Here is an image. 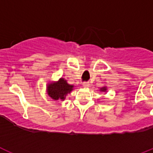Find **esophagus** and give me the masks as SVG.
Returning a JSON list of instances; mask_svg holds the SVG:
<instances>
[{
    "mask_svg": "<svg viewBox=\"0 0 153 153\" xmlns=\"http://www.w3.org/2000/svg\"><path fill=\"white\" fill-rule=\"evenodd\" d=\"M82 85L84 87H88L89 86V82H85L82 83Z\"/></svg>",
    "mask_w": 153,
    "mask_h": 153,
    "instance_id": "obj_1",
    "label": "esophagus"
}]
</instances>
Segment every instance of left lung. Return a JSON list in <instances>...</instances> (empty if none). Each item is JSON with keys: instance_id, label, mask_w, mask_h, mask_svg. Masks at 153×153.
Returning <instances> with one entry per match:
<instances>
[{"instance_id": "obj_1", "label": "left lung", "mask_w": 153, "mask_h": 153, "mask_svg": "<svg viewBox=\"0 0 153 153\" xmlns=\"http://www.w3.org/2000/svg\"><path fill=\"white\" fill-rule=\"evenodd\" d=\"M101 90H102V91H106V88H105V87H103V88H101Z\"/></svg>"}]
</instances>
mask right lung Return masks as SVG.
<instances>
[{
	"instance_id": "obj_1",
	"label": "right lung",
	"mask_w": 153,
	"mask_h": 153,
	"mask_svg": "<svg viewBox=\"0 0 153 153\" xmlns=\"http://www.w3.org/2000/svg\"><path fill=\"white\" fill-rule=\"evenodd\" d=\"M73 85L68 84L67 81L61 79L56 83H51L47 87L48 95L54 100H65L66 95L73 89Z\"/></svg>"
}]
</instances>
